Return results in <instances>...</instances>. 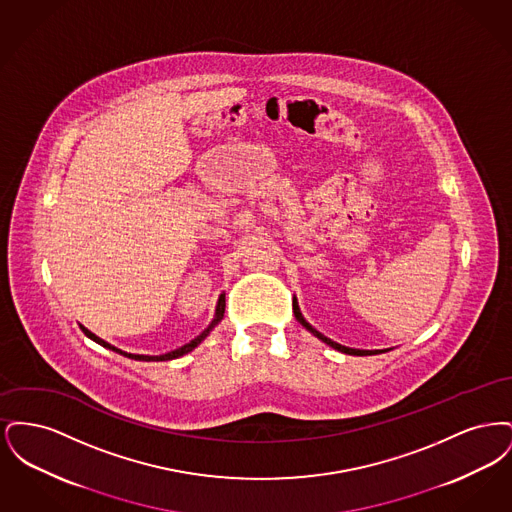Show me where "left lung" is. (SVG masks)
<instances>
[{
	"label": "left lung",
	"mask_w": 512,
	"mask_h": 512,
	"mask_svg": "<svg viewBox=\"0 0 512 512\" xmlns=\"http://www.w3.org/2000/svg\"><path fill=\"white\" fill-rule=\"evenodd\" d=\"M293 315L297 318V322L305 328V330H309L315 338H318L320 341H324L326 345H330V347H334V349H338L341 353H345V355H357V357H363V355H378V353H386V351H391L390 349H355V347H345V345H341L338 341L330 340V338H326L324 334H320L317 328H313L305 317L301 315V309H299V303H297V297H293Z\"/></svg>",
	"instance_id": "8db88e82"
}]
</instances>
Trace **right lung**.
Returning a JSON list of instances; mask_svg holds the SVG:
<instances>
[{
  "label": "right lung",
  "instance_id": "1",
  "mask_svg": "<svg viewBox=\"0 0 512 512\" xmlns=\"http://www.w3.org/2000/svg\"><path fill=\"white\" fill-rule=\"evenodd\" d=\"M224 307H226V297H224V293H220L219 301H217V307H215V317L213 320L209 322V326L197 336L192 341H188V343H184L182 347H178V349H174V351H169V353H163V355H136V353H126V351H122L119 347H115V345H111L109 341L101 340L99 336H96L94 332H90L86 326H82L80 324V330L90 338V340L96 341L99 345H103V347H107V349H111V351H115V353H121L124 357H128V359H134V361H146V363H151V361H172V359H178V357H182V355H186V353H190V351H194L195 347L201 343V341L205 340L211 332H213V328L219 324L222 317H224Z\"/></svg>",
  "mask_w": 512,
  "mask_h": 512
}]
</instances>
